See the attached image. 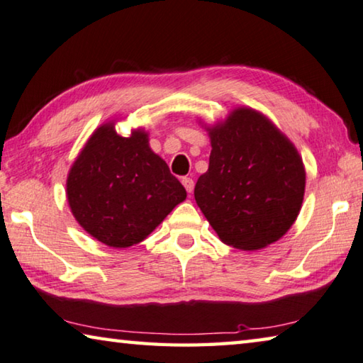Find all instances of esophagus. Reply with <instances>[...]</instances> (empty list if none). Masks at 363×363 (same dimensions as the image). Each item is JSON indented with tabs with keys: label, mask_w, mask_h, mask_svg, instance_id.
Segmentation results:
<instances>
[{
	"label": "esophagus",
	"mask_w": 363,
	"mask_h": 363,
	"mask_svg": "<svg viewBox=\"0 0 363 363\" xmlns=\"http://www.w3.org/2000/svg\"><path fill=\"white\" fill-rule=\"evenodd\" d=\"M182 186L186 187V190H187L189 194H192V190H194L195 182H194L192 177H182Z\"/></svg>",
	"instance_id": "esophagus-1"
}]
</instances>
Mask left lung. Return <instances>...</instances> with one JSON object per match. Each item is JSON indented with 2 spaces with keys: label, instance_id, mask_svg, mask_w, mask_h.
<instances>
[{
  "label": "left lung",
  "instance_id": "left-lung-1",
  "mask_svg": "<svg viewBox=\"0 0 363 363\" xmlns=\"http://www.w3.org/2000/svg\"><path fill=\"white\" fill-rule=\"evenodd\" d=\"M209 168L195 201L227 246L259 250L282 238L298 217L306 173L294 143L259 111L235 108L206 127Z\"/></svg>",
  "mask_w": 363,
  "mask_h": 363
}]
</instances>
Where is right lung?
<instances>
[{
    "label": "right lung",
    "mask_w": 363,
    "mask_h": 363,
    "mask_svg": "<svg viewBox=\"0 0 363 363\" xmlns=\"http://www.w3.org/2000/svg\"><path fill=\"white\" fill-rule=\"evenodd\" d=\"M186 196L167 162L150 149L146 131L121 136L114 121L90 135L67 177V199L79 225L116 249L146 240Z\"/></svg>",
    "instance_id": "right-lung-1"
}]
</instances>
